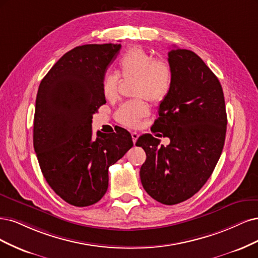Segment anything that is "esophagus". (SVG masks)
<instances>
[{"mask_svg":"<svg viewBox=\"0 0 258 258\" xmlns=\"http://www.w3.org/2000/svg\"><path fill=\"white\" fill-rule=\"evenodd\" d=\"M132 139H133V143H136V140L138 139V137H139V134H138V133H136V132H133L132 133Z\"/></svg>","mask_w":258,"mask_h":258,"instance_id":"34e87169","label":"esophagus"}]
</instances>
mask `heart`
<instances>
[{"mask_svg":"<svg viewBox=\"0 0 258 258\" xmlns=\"http://www.w3.org/2000/svg\"><path fill=\"white\" fill-rule=\"evenodd\" d=\"M118 71L122 78H135L133 94L137 97L125 102L115 112L117 121L127 127H136L140 120L149 114V107L145 97L151 103H160L168 95L172 70L164 59L154 57L140 47L131 48L118 61ZM119 77L115 74H107L103 80V94L108 101L118 96Z\"/></svg>","mask_w":258,"mask_h":258,"instance_id":"b5f03b06","label":"heart"}]
</instances>
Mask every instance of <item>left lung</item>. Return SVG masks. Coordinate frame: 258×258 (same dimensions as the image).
I'll return each instance as SVG.
<instances>
[{
	"mask_svg": "<svg viewBox=\"0 0 258 258\" xmlns=\"http://www.w3.org/2000/svg\"><path fill=\"white\" fill-rule=\"evenodd\" d=\"M168 62L171 88L152 127L170 144L159 147L160 139L146 134L136 146L147 155L140 168L144 188L170 206L192 197L210 178L225 143L227 115L218 77L195 52L174 48Z\"/></svg>",
	"mask_w": 258,
	"mask_h": 258,
	"instance_id": "left-lung-1",
	"label": "left lung"
}]
</instances>
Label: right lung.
Listing matches in <instances>:
<instances>
[{"label":"right lung","mask_w":258,"mask_h":258,"mask_svg":"<svg viewBox=\"0 0 258 258\" xmlns=\"http://www.w3.org/2000/svg\"><path fill=\"white\" fill-rule=\"evenodd\" d=\"M119 44L72 49L41 80L36 96L33 145L44 177L56 195L76 207L91 206L108 188V168L133 147L122 127L92 136V119L106 103L103 80Z\"/></svg>","instance_id":"obj_1"}]
</instances>
